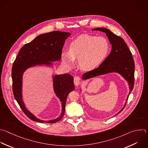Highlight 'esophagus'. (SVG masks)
<instances>
[{
  "mask_svg": "<svg viewBox=\"0 0 148 148\" xmlns=\"http://www.w3.org/2000/svg\"><path fill=\"white\" fill-rule=\"evenodd\" d=\"M81 78L80 77H78V76H76L74 78V85L75 86H78L80 84H81Z\"/></svg>",
  "mask_w": 148,
  "mask_h": 148,
  "instance_id": "1",
  "label": "esophagus"
}]
</instances>
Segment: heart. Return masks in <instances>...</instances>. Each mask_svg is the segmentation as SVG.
<instances>
[{"label":"heart","mask_w":148,"mask_h":148,"mask_svg":"<svg viewBox=\"0 0 148 148\" xmlns=\"http://www.w3.org/2000/svg\"><path fill=\"white\" fill-rule=\"evenodd\" d=\"M109 49V42L105 38L83 34L69 43L68 51L62 52V59L68 67H72L74 60L78 59V64L81 69L90 71L104 61Z\"/></svg>","instance_id":"obj_1"}]
</instances>
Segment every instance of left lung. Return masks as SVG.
I'll list each match as a JSON object with an SVG mask.
<instances>
[{
  "label": "left lung",
  "instance_id": "obj_1",
  "mask_svg": "<svg viewBox=\"0 0 148 148\" xmlns=\"http://www.w3.org/2000/svg\"><path fill=\"white\" fill-rule=\"evenodd\" d=\"M95 31H100L106 33L110 43L112 49L109 55L96 69L85 73L82 75L83 79L93 78L100 75L109 73L117 72L120 74L124 78L128 81L130 91L128 96L133 89L134 85V69L135 63L132 53L124 42L120 36L115 35L110 30L105 28H97L93 29ZM128 96L126 101L127 102ZM124 108L117 113H120ZM117 115V114H116Z\"/></svg>",
  "mask_w": 148,
  "mask_h": 148
}]
</instances>
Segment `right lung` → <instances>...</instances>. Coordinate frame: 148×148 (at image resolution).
Returning a JSON list of instances; mask_svg holds the SVG:
<instances>
[{
	"instance_id": "obj_1",
	"label": "right lung",
	"mask_w": 148,
	"mask_h": 148,
	"mask_svg": "<svg viewBox=\"0 0 148 148\" xmlns=\"http://www.w3.org/2000/svg\"><path fill=\"white\" fill-rule=\"evenodd\" d=\"M71 35L69 32L52 31L43 34L25 44L20 51L12 66L13 92L20 107L31 120L39 123H55L64 115L66 102L69 93L74 89L73 77L69 74L55 75L53 78L54 90L62 105L60 116L52 120H39L25 108L22 100V77L26 69L36 65H52L51 62L61 59L62 49L66 39Z\"/></svg>"
}]
</instances>
